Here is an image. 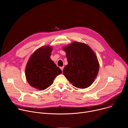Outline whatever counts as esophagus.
I'll return each mask as SVG.
<instances>
[{
	"label": "esophagus",
	"mask_w": 128,
	"mask_h": 128,
	"mask_svg": "<svg viewBox=\"0 0 128 128\" xmlns=\"http://www.w3.org/2000/svg\"><path fill=\"white\" fill-rule=\"evenodd\" d=\"M60 68H61V70H62V71L63 72V68H64V66H63V67H60Z\"/></svg>",
	"instance_id": "esophagus-1"
}]
</instances>
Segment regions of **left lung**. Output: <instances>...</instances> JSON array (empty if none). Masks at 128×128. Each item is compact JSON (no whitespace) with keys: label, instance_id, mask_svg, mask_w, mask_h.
<instances>
[{"label":"left lung","instance_id":"left-lung-1","mask_svg":"<svg viewBox=\"0 0 128 128\" xmlns=\"http://www.w3.org/2000/svg\"><path fill=\"white\" fill-rule=\"evenodd\" d=\"M66 52L68 64L63 74L76 88H85L95 81L99 64L96 55L88 45L74 42L63 48Z\"/></svg>","mask_w":128,"mask_h":128}]
</instances>
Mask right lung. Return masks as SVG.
I'll return each mask as SVG.
<instances>
[{
  "label": "right lung",
  "instance_id": "add662e5",
  "mask_svg": "<svg viewBox=\"0 0 128 128\" xmlns=\"http://www.w3.org/2000/svg\"><path fill=\"white\" fill-rule=\"evenodd\" d=\"M52 48L43 46L34 52L27 63L25 75L28 83L38 90H44L52 84L61 69L50 58Z\"/></svg>",
  "mask_w": 128,
  "mask_h": 128
}]
</instances>
